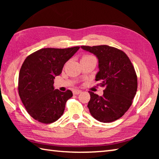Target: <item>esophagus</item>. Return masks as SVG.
Returning a JSON list of instances; mask_svg holds the SVG:
<instances>
[{
    "label": "esophagus",
    "instance_id": "esophagus-1",
    "mask_svg": "<svg viewBox=\"0 0 159 159\" xmlns=\"http://www.w3.org/2000/svg\"><path fill=\"white\" fill-rule=\"evenodd\" d=\"M81 93H82V91L79 90H74V92H73L74 95H79V94Z\"/></svg>",
    "mask_w": 159,
    "mask_h": 159
}]
</instances>
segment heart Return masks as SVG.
<instances>
[{
	"instance_id": "1",
	"label": "heart",
	"mask_w": 159,
	"mask_h": 159,
	"mask_svg": "<svg viewBox=\"0 0 159 159\" xmlns=\"http://www.w3.org/2000/svg\"><path fill=\"white\" fill-rule=\"evenodd\" d=\"M88 57V56H85V57Z\"/></svg>"
}]
</instances>
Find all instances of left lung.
<instances>
[{
    "label": "left lung",
    "mask_w": 159,
    "mask_h": 159,
    "mask_svg": "<svg viewBox=\"0 0 159 159\" xmlns=\"http://www.w3.org/2000/svg\"><path fill=\"white\" fill-rule=\"evenodd\" d=\"M98 60L96 81L105 89L102 96L90 93L88 107L99 122L110 123L120 118L131 106L138 89V79L130 59L125 52L108 45L80 46Z\"/></svg>",
    "instance_id": "obj_1"
}]
</instances>
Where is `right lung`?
I'll list each match as a JSON object with an SVG mask.
<instances>
[{
    "mask_svg": "<svg viewBox=\"0 0 159 159\" xmlns=\"http://www.w3.org/2000/svg\"><path fill=\"white\" fill-rule=\"evenodd\" d=\"M79 48H43L24 61L19 74V95L26 111L35 120L51 123L63 114L66 102L73 93L69 90H55L54 79Z\"/></svg>",
    "mask_w": 159,
    "mask_h": 159,
    "instance_id": "1",
    "label": "right lung"
}]
</instances>
